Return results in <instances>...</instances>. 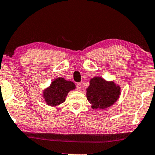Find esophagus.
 <instances>
[{"mask_svg": "<svg viewBox=\"0 0 155 155\" xmlns=\"http://www.w3.org/2000/svg\"><path fill=\"white\" fill-rule=\"evenodd\" d=\"M82 87V84L81 83H78L76 84V88H77L78 91H81Z\"/></svg>", "mask_w": 155, "mask_h": 155, "instance_id": "esophagus-1", "label": "esophagus"}]
</instances>
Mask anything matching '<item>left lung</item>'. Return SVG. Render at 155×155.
Masks as SVG:
<instances>
[{"label": "left lung", "mask_w": 155, "mask_h": 155, "mask_svg": "<svg viewBox=\"0 0 155 155\" xmlns=\"http://www.w3.org/2000/svg\"><path fill=\"white\" fill-rule=\"evenodd\" d=\"M87 99L93 109H104L112 106L119 98L121 88L113 81H106L104 78L95 77L91 79L86 89Z\"/></svg>", "instance_id": "left-lung-1"}]
</instances>
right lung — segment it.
<instances>
[{"label":"right lung","instance_id":"add662e5","mask_svg":"<svg viewBox=\"0 0 155 155\" xmlns=\"http://www.w3.org/2000/svg\"><path fill=\"white\" fill-rule=\"evenodd\" d=\"M75 89V85L72 81H66L63 78H57L52 81L50 86L44 91L43 97L47 105L57 106L65 101L68 93Z\"/></svg>","mask_w":155,"mask_h":155}]
</instances>
